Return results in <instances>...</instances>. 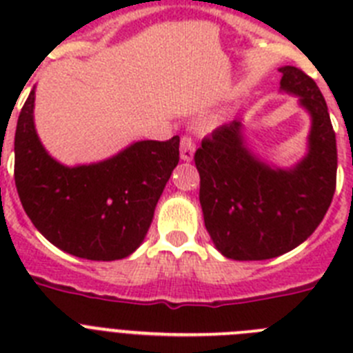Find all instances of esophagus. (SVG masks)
<instances>
[{
    "label": "esophagus",
    "instance_id": "1",
    "mask_svg": "<svg viewBox=\"0 0 353 353\" xmlns=\"http://www.w3.org/2000/svg\"><path fill=\"white\" fill-rule=\"evenodd\" d=\"M194 152H196V145L194 141H192V138H189V136H183L182 141H180V159L182 161H192V157H194Z\"/></svg>",
    "mask_w": 353,
    "mask_h": 353
}]
</instances>
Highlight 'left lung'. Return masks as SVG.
<instances>
[{"mask_svg": "<svg viewBox=\"0 0 353 353\" xmlns=\"http://www.w3.org/2000/svg\"><path fill=\"white\" fill-rule=\"evenodd\" d=\"M279 72V90L297 97L311 118L307 152L297 164L277 168L254 154L242 120L215 129L194 154L205 226L230 260H269L301 245L336 191L338 150L325 99L301 68Z\"/></svg>", "mask_w": 353, "mask_h": 353, "instance_id": "8db88e82", "label": "left lung"}]
</instances>
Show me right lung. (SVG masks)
<instances>
[{
    "label": "right lung",
    "mask_w": 353,
    "mask_h": 353,
    "mask_svg": "<svg viewBox=\"0 0 353 353\" xmlns=\"http://www.w3.org/2000/svg\"><path fill=\"white\" fill-rule=\"evenodd\" d=\"M35 86L15 129V187L24 212L46 239L72 256L127 258L143 244L171 173L180 138L136 141L113 157L65 166L35 129Z\"/></svg>",
    "instance_id": "obj_1"
}]
</instances>
